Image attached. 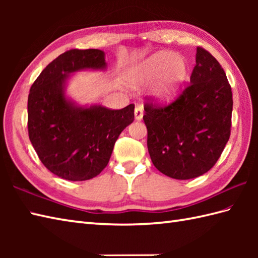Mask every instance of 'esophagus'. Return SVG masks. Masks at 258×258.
<instances>
[{"label": "esophagus", "mask_w": 258, "mask_h": 258, "mask_svg": "<svg viewBox=\"0 0 258 258\" xmlns=\"http://www.w3.org/2000/svg\"><path fill=\"white\" fill-rule=\"evenodd\" d=\"M134 116L136 120H141L143 118V108L141 106H136L134 109Z\"/></svg>", "instance_id": "esophagus-1"}]
</instances>
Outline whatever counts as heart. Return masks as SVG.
<instances>
[{
    "mask_svg": "<svg viewBox=\"0 0 258 258\" xmlns=\"http://www.w3.org/2000/svg\"><path fill=\"white\" fill-rule=\"evenodd\" d=\"M143 78L153 79L162 73L155 94L162 101L172 100L184 81L187 67L182 57L168 52H161L152 56L144 65Z\"/></svg>",
    "mask_w": 258,
    "mask_h": 258,
    "instance_id": "1",
    "label": "heart"
}]
</instances>
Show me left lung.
<instances>
[{"instance_id":"8db88e82","label":"left lung","mask_w":258,"mask_h":258,"mask_svg":"<svg viewBox=\"0 0 258 258\" xmlns=\"http://www.w3.org/2000/svg\"><path fill=\"white\" fill-rule=\"evenodd\" d=\"M143 116L147 149L166 176L190 179L215 165L231 136L233 95L221 64L196 48L190 83L167 105L147 98Z\"/></svg>"}]
</instances>
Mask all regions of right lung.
<instances>
[{
	"mask_svg": "<svg viewBox=\"0 0 258 258\" xmlns=\"http://www.w3.org/2000/svg\"><path fill=\"white\" fill-rule=\"evenodd\" d=\"M103 51L70 50L42 71L27 100V130L36 154L48 171L69 180L95 177L106 167L115 142L134 120V104L122 109L76 106L65 96L71 73L106 68Z\"/></svg>",
	"mask_w": 258,
	"mask_h": 258,
	"instance_id": "obj_1",
	"label": "right lung"
}]
</instances>
